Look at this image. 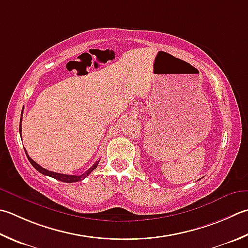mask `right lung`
<instances>
[{"instance_id":"right-lung-1","label":"right lung","mask_w":248,"mask_h":248,"mask_svg":"<svg viewBox=\"0 0 248 248\" xmlns=\"http://www.w3.org/2000/svg\"><path fill=\"white\" fill-rule=\"evenodd\" d=\"M19 132L21 133V120H20V124H19ZM26 152V155L27 157L29 159V161L31 162L32 166L35 168L38 172L44 174V175H47V176H50V177H53L58 179V181L60 182H64V183H75V182H79V181H82L85 177H87L89 175V174L93 171V170L98 167L99 164V161H96L93 166H92L88 171H86L84 174H81V175H67V174H60V173H56V172H52V171H48V170L42 168L40 164H37L35 161H33V160L30 158V156L27 154V150H24Z\"/></svg>"}]
</instances>
